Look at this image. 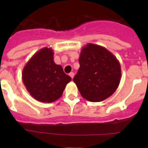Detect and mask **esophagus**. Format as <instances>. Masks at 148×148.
Here are the masks:
<instances>
[{
  "instance_id": "34e87169",
  "label": "esophagus",
  "mask_w": 148,
  "mask_h": 148,
  "mask_svg": "<svg viewBox=\"0 0 148 148\" xmlns=\"http://www.w3.org/2000/svg\"><path fill=\"white\" fill-rule=\"evenodd\" d=\"M69 76L71 77V79H73V78H74V72L69 73Z\"/></svg>"
}]
</instances>
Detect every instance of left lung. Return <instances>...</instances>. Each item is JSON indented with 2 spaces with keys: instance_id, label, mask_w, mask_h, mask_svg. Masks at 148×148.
<instances>
[{
  "instance_id": "left-lung-1",
  "label": "left lung",
  "mask_w": 148,
  "mask_h": 148,
  "mask_svg": "<svg viewBox=\"0 0 148 148\" xmlns=\"http://www.w3.org/2000/svg\"><path fill=\"white\" fill-rule=\"evenodd\" d=\"M79 69L73 81L86 100L102 102L120 84L121 67L116 56L103 46L87 44L80 53Z\"/></svg>"
}]
</instances>
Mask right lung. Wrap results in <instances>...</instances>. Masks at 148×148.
Here are the masks:
<instances>
[{
	"label": "right lung",
	"instance_id": "right-lung-1",
	"mask_svg": "<svg viewBox=\"0 0 148 148\" xmlns=\"http://www.w3.org/2000/svg\"><path fill=\"white\" fill-rule=\"evenodd\" d=\"M22 80L34 99L51 103L62 97L71 78L64 72L62 66L55 64L51 48L44 47L34 54L23 67Z\"/></svg>",
	"mask_w": 148,
	"mask_h": 148
}]
</instances>
